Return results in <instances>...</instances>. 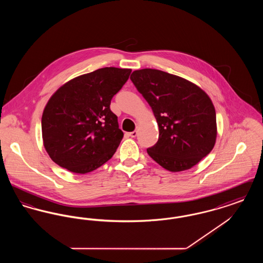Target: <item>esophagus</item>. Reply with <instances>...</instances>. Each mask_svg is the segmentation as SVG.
I'll list each match as a JSON object with an SVG mask.
<instances>
[{
    "label": "esophagus",
    "mask_w": 263,
    "mask_h": 263,
    "mask_svg": "<svg viewBox=\"0 0 263 263\" xmlns=\"http://www.w3.org/2000/svg\"><path fill=\"white\" fill-rule=\"evenodd\" d=\"M129 136L131 138H135L137 136V131H133V132H130L129 133Z\"/></svg>",
    "instance_id": "obj_1"
}]
</instances>
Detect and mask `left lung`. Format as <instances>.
<instances>
[{
    "instance_id": "8db88e82",
    "label": "left lung",
    "mask_w": 263,
    "mask_h": 263,
    "mask_svg": "<svg viewBox=\"0 0 263 263\" xmlns=\"http://www.w3.org/2000/svg\"><path fill=\"white\" fill-rule=\"evenodd\" d=\"M149 103L159 125V140L147 149L170 172L189 170L214 148L216 111L207 93L178 76L142 69L130 77Z\"/></svg>"
}]
</instances>
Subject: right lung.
I'll return each instance as SVG.
<instances>
[{
	"label": "right lung",
	"instance_id": "right-lung-1",
	"mask_svg": "<svg viewBox=\"0 0 263 263\" xmlns=\"http://www.w3.org/2000/svg\"><path fill=\"white\" fill-rule=\"evenodd\" d=\"M131 69L101 68L77 77L47 102L41 128L51 160L75 174H87L112 158L123 132L110 110L113 97Z\"/></svg>",
	"mask_w": 263,
	"mask_h": 263
}]
</instances>
